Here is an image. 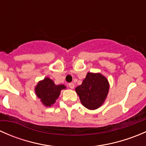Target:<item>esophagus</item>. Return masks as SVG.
<instances>
[{"mask_svg": "<svg viewBox=\"0 0 146 146\" xmlns=\"http://www.w3.org/2000/svg\"><path fill=\"white\" fill-rule=\"evenodd\" d=\"M68 86L70 89H73L75 87V85H74V83H73V82H70V83L68 84Z\"/></svg>", "mask_w": 146, "mask_h": 146, "instance_id": "1", "label": "esophagus"}]
</instances>
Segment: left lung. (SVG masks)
Here are the masks:
<instances>
[{
  "instance_id": "left-lung-1",
  "label": "left lung",
  "mask_w": 146,
  "mask_h": 146,
  "mask_svg": "<svg viewBox=\"0 0 146 146\" xmlns=\"http://www.w3.org/2000/svg\"><path fill=\"white\" fill-rule=\"evenodd\" d=\"M110 90V83L100 73L88 72L82 84L76 88L82 104L90 110L100 107L105 101Z\"/></svg>"
}]
</instances>
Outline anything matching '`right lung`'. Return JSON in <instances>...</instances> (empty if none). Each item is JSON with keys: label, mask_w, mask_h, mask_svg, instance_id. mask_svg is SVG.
<instances>
[{"label": "right lung", "mask_w": 146, "mask_h": 146, "mask_svg": "<svg viewBox=\"0 0 146 146\" xmlns=\"http://www.w3.org/2000/svg\"><path fill=\"white\" fill-rule=\"evenodd\" d=\"M66 88L64 85H56L51 79L46 77L38 82L35 91L42 104L46 107H51L58 98L61 91Z\"/></svg>", "instance_id": "add662e5"}]
</instances>
